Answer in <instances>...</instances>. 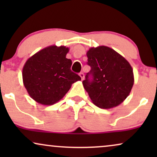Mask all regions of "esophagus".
<instances>
[{
  "label": "esophagus",
  "mask_w": 157,
  "mask_h": 157,
  "mask_svg": "<svg viewBox=\"0 0 157 157\" xmlns=\"http://www.w3.org/2000/svg\"><path fill=\"white\" fill-rule=\"evenodd\" d=\"M79 76H81V79H82V80H83V79H84V74H83V73H80V74H79Z\"/></svg>",
  "instance_id": "esophagus-1"
}]
</instances>
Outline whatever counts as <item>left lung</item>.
Returning <instances> with one entry per match:
<instances>
[{
	"label": "left lung",
	"instance_id": "left-lung-1",
	"mask_svg": "<svg viewBox=\"0 0 157 157\" xmlns=\"http://www.w3.org/2000/svg\"><path fill=\"white\" fill-rule=\"evenodd\" d=\"M86 55L91 69L82 83L92 102L101 109L119 106L129 95L134 85L130 63L113 49L104 46L92 47Z\"/></svg>",
	"mask_w": 157,
	"mask_h": 157
}]
</instances>
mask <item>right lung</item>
<instances>
[{
    "mask_svg": "<svg viewBox=\"0 0 157 157\" xmlns=\"http://www.w3.org/2000/svg\"><path fill=\"white\" fill-rule=\"evenodd\" d=\"M69 48L50 46L29 58L23 68V81L29 96L43 105H53L66 95L81 77L71 70Z\"/></svg>",
    "mask_w": 157,
    "mask_h": 157,
    "instance_id": "right-lung-1",
    "label": "right lung"
}]
</instances>
